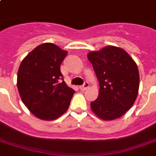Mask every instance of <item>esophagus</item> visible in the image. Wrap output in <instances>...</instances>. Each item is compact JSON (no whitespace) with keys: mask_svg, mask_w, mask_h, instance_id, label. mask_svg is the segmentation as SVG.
Returning <instances> with one entry per match:
<instances>
[{"mask_svg":"<svg viewBox=\"0 0 156 156\" xmlns=\"http://www.w3.org/2000/svg\"><path fill=\"white\" fill-rule=\"evenodd\" d=\"M90 87V85H89V83H87V82H86L84 84H83V86H81V87H79V89H80L81 90H87L88 87Z\"/></svg>","mask_w":156,"mask_h":156,"instance_id":"obj_1","label":"esophagus"}]
</instances>
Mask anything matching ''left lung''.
Masks as SVG:
<instances>
[{
	"instance_id": "1",
	"label": "left lung",
	"mask_w": 156,
	"mask_h": 156,
	"mask_svg": "<svg viewBox=\"0 0 156 156\" xmlns=\"http://www.w3.org/2000/svg\"><path fill=\"white\" fill-rule=\"evenodd\" d=\"M98 81L99 96L90 103L93 112L104 121L120 118L138 96L139 72L137 64L119 47L106 46L87 54Z\"/></svg>"
}]
</instances>
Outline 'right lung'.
I'll return each mask as SVG.
<instances>
[{"instance_id": "1", "label": "right lung", "mask_w": 156, "mask_h": 156, "mask_svg": "<svg viewBox=\"0 0 156 156\" xmlns=\"http://www.w3.org/2000/svg\"><path fill=\"white\" fill-rule=\"evenodd\" d=\"M68 52L52 43L34 48L19 66L17 86L23 104L35 116L53 121L68 109L74 90L62 79L61 64Z\"/></svg>"}]
</instances>
